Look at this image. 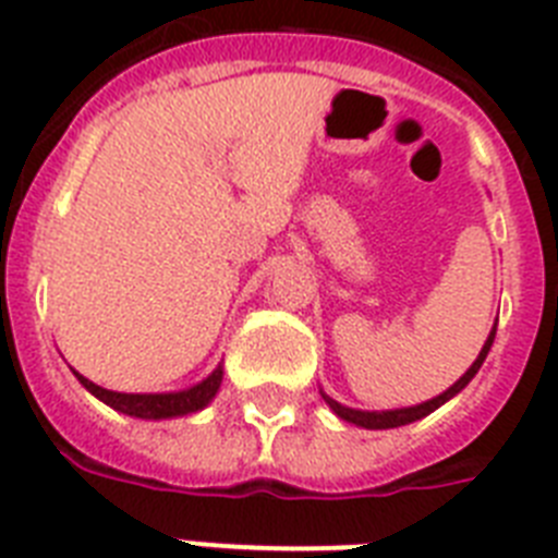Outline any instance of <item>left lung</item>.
<instances>
[{"label":"left lung","instance_id":"left-lung-1","mask_svg":"<svg viewBox=\"0 0 558 558\" xmlns=\"http://www.w3.org/2000/svg\"><path fill=\"white\" fill-rule=\"evenodd\" d=\"M494 337H496V326L490 329L488 340H485V345H482V351L476 354V360L471 363V368H468L465 374H462L460 380L453 383L451 388H446L442 395L430 397V400L420 402V405H409V409H388V411H363V409H349V405H343V402L331 400L326 391H320V397L326 400V405H329L331 411H335L340 420H345V423L351 425H360V428H368V430H383V428H400V425H409V423H416V420H423V416H428L430 411H437L439 405H446L451 397H457L462 391V388L468 386V383L474 380L476 372L482 368V363H485V357H488L490 345H494Z\"/></svg>","mask_w":558,"mask_h":558}]
</instances>
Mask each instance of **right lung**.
<instances>
[{
  "label": "right lung",
  "mask_w": 558,
  "mask_h": 558,
  "mask_svg": "<svg viewBox=\"0 0 558 558\" xmlns=\"http://www.w3.org/2000/svg\"><path fill=\"white\" fill-rule=\"evenodd\" d=\"M73 374H76V380L96 400L116 409L119 414L138 416V420H170V416L195 414V411L207 409L209 402L215 400V395H218V388H221L223 366L213 368V374L204 377L201 383H195V386L181 388V391H161V395H124V391H110V388H101L93 380H87V377H82L78 372Z\"/></svg>",
  "instance_id": "obj_1"
}]
</instances>
